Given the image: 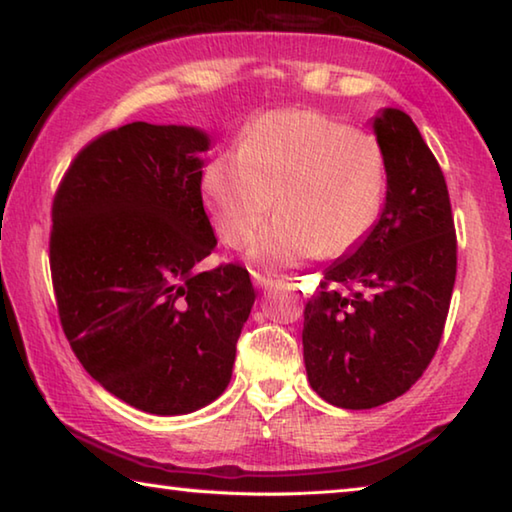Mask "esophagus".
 Instances as JSON below:
<instances>
[{"label": "esophagus", "instance_id": "34e87169", "mask_svg": "<svg viewBox=\"0 0 512 512\" xmlns=\"http://www.w3.org/2000/svg\"><path fill=\"white\" fill-rule=\"evenodd\" d=\"M253 282H255V287H259V289L273 287V277L262 275V273H257V271H253Z\"/></svg>", "mask_w": 512, "mask_h": 512}]
</instances>
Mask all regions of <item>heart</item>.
Returning a JSON list of instances; mask_svg holds the SVG:
<instances>
[{
	"label": "heart",
	"instance_id": "obj_1",
	"mask_svg": "<svg viewBox=\"0 0 512 512\" xmlns=\"http://www.w3.org/2000/svg\"><path fill=\"white\" fill-rule=\"evenodd\" d=\"M386 160L372 133L318 110H271L244 128L237 153L203 171V196L225 246L237 248L268 212L280 216L248 244L262 271H282L318 255L352 253L379 219Z\"/></svg>",
	"mask_w": 512,
	"mask_h": 512
}]
</instances>
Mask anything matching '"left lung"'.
<instances>
[{
    "label": "left lung",
    "instance_id": "8db88e82",
    "mask_svg": "<svg viewBox=\"0 0 512 512\" xmlns=\"http://www.w3.org/2000/svg\"><path fill=\"white\" fill-rule=\"evenodd\" d=\"M386 203L361 244L325 271L305 305L309 384L341 409H375L422 377L443 336L456 280V230L438 160L406 112L372 121Z\"/></svg>",
    "mask_w": 512,
    "mask_h": 512
}]
</instances>
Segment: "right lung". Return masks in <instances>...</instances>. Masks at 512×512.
<instances>
[{
	"label": "right lung",
	"mask_w": 512,
	"mask_h": 512,
	"mask_svg": "<svg viewBox=\"0 0 512 512\" xmlns=\"http://www.w3.org/2000/svg\"><path fill=\"white\" fill-rule=\"evenodd\" d=\"M207 149L198 128L133 121L83 146L51 207L67 341L108 393L155 415L225 391L255 302L244 266L198 271L216 246L201 194Z\"/></svg>",
	"instance_id": "obj_1"
}]
</instances>
